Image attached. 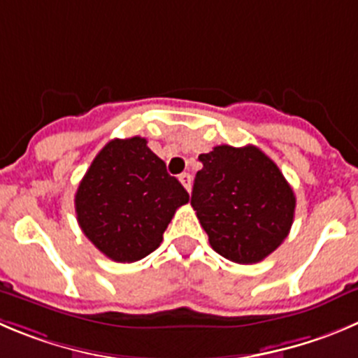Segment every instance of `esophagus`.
I'll list each match as a JSON object with an SVG mask.
<instances>
[{"mask_svg":"<svg viewBox=\"0 0 358 358\" xmlns=\"http://www.w3.org/2000/svg\"><path fill=\"white\" fill-rule=\"evenodd\" d=\"M179 181H181V185L185 186L186 192L192 189V176H189V173H181V176H179Z\"/></svg>","mask_w":358,"mask_h":358,"instance_id":"obj_1","label":"esophagus"}]
</instances>
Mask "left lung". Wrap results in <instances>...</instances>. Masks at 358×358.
Here are the masks:
<instances>
[{
  "instance_id": "obj_1",
  "label": "left lung",
  "mask_w": 358,
  "mask_h": 358,
  "mask_svg": "<svg viewBox=\"0 0 358 358\" xmlns=\"http://www.w3.org/2000/svg\"><path fill=\"white\" fill-rule=\"evenodd\" d=\"M192 206L216 253L257 264L278 250L294 223L295 195L281 170L255 145H216L200 155Z\"/></svg>"
}]
</instances>
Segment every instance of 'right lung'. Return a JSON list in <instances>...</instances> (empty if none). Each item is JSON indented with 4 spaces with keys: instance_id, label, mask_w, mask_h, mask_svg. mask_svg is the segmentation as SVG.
<instances>
[{
    "instance_id": "right-lung-1",
    "label": "right lung",
    "mask_w": 358,
    "mask_h": 358,
    "mask_svg": "<svg viewBox=\"0 0 358 358\" xmlns=\"http://www.w3.org/2000/svg\"><path fill=\"white\" fill-rule=\"evenodd\" d=\"M189 195L169 176L148 141L114 138L96 155L75 193V213L84 236L107 258L142 260Z\"/></svg>"
}]
</instances>
